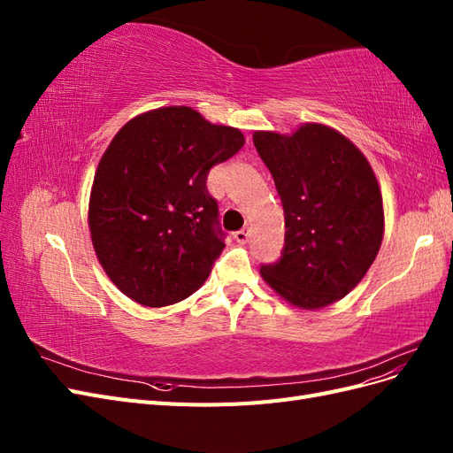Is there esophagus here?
<instances>
[{
	"label": "esophagus",
	"instance_id": "1",
	"mask_svg": "<svg viewBox=\"0 0 453 453\" xmlns=\"http://www.w3.org/2000/svg\"><path fill=\"white\" fill-rule=\"evenodd\" d=\"M234 240L238 242V243H245L250 240V228H242V230H238L236 234H234Z\"/></svg>",
	"mask_w": 453,
	"mask_h": 453
}]
</instances>
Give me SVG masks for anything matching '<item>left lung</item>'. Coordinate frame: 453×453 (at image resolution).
<instances>
[{
    "mask_svg": "<svg viewBox=\"0 0 453 453\" xmlns=\"http://www.w3.org/2000/svg\"><path fill=\"white\" fill-rule=\"evenodd\" d=\"M285 213L281 258L260 276L287 303L319 310L355 289L380 251L383 203L368 160L338 130L255 132Z\"/></svg>",
    "mask_w": 453,
    "mask_h": 453,
    "instance_id": "obj_1",
    "label": "left lung"
}]
</instances>
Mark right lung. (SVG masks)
I'll list each match as a JSON object with an SVG mask.
<instances>
[{
	"instance_id": "add662e5",
	"label": "right lung",
	"mask_w": 453,
	"mask_h": 453,
	"mask_svg": "<svg viewBox=\"0 0 453 453\" xmlns=\"http://www.w3.org/2000/svg\"><path fill=\"white\" fill-rule=\"evenodd\" d=\"M243 143L238 128L185 105L142 113L117 132L94 175L88 226L102 268L128 298L170 306L208 280L225 232L205 180Z\"/></svg>"
}]
</instances>
